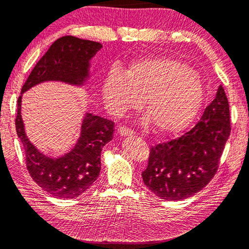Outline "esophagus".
<instances>
[{"instance_id": "1", "label": "esophagus", "mask_w": 249, "mask_h": 249, "mask_svg": "<svg viewBox=\"0 0 249 249\" xmlns=\"http://www.w3.org/2000/svg\"><path fill=\"white\" fill-rule=\"evenodd\" d=\"M118 133H119L121 137H130V136H133V134H134L133 131H131V130L125 128V127H120L119 129H118Z\"/></svg>"}]
</instances>
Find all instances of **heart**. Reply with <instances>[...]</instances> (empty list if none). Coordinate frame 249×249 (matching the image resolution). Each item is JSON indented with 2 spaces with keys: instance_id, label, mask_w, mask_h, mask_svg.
I'll list each match as a JSON object with an SVG mask.
<instances>
[{
  "instance_id": "heart-1",
  "label": "heart",
  "mask_w": 249,
  "mask_h": 249,
  "mask_svg": "<svg viewBox=\"0 0 249 249\" xmlns=\"http://www.w3.org/2000/svg\"><path fill=\"white\" fill-rule=\"evenodd\" d=\"M205 89L201 76L189 65L170 57H146L130 64L124 72L112 68L101 86L106 107L122 115L141 103L148 109L142 124L151 119L163 133L185 129L201 109Z\"/></svg>"
}]
</instances>
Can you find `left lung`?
<instances>
[{
	"label": "left lung",
	"mask_w": 249,
	"mask_h": 249,
	"mask_svg": "<svg viewBox=\"0 0 249 249\" xmlns=\"http://www.w3.org/2000/svg\"><path fill=\"white\" fill-rule=\"evenodd\" d=\"M230 134V105L221 85L192 130L152 146L148 168L142 173L145 186L166 201L193 196L216 173Z\"/></svg>",
	"instance_id": "left-lung-1"
}]
</instances>
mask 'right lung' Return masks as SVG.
I'll list each match as a JSON object with an SVG mask.
<instances>
[{
  "instance_id": "obj_1",
  "label": "right lung",
  "mask_w": 249,
  "mask_h": 249,
  "mask_svg": "<svg viewBox=\"0 0 249 249\" xmlns=\"http://www.w3.org/2000/svg\"><path fill=\"white\" fill-rule=\"evenodd\" d=\"M101 48L100 43L75 36H63L56 39L36 64L18 97L15 125L25 150L26 168L37 185L55 197H77L96 182L101 169V151L112 140L115 124L111 120L86 112L75 145L62 157H48L39 151L26 136L21 115L23 93L46 81L84 87L90 77L92 57Z\"/></svg>"
}]
</instances>
